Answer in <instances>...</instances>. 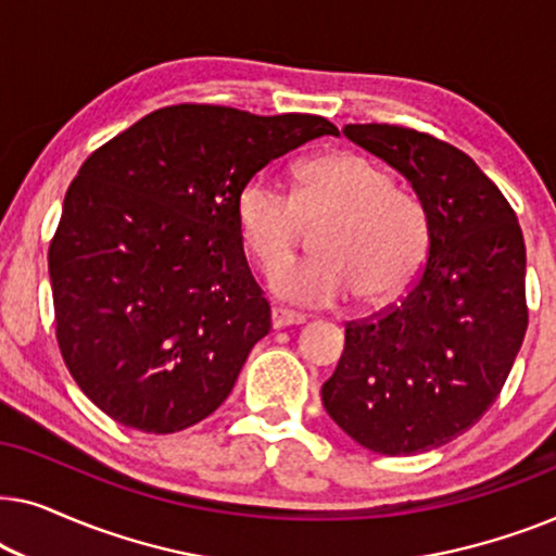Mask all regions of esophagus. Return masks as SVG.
I'll use <instances>...</instances> for the list:
<instances>
[{
  "instance_id": "34e87169",
  "label": "esophagus",
  "mask_w": 556,
  "mask_h": 556,
  "mask_svg": "<svg viewBox=\"0 0 556 556\" xmlns=\"http://www.w3.org/2000/svg\"><path fill=\"white\" fill-rule=\"evenodd\" d=\"M306 321L301 314H295V311H288V308H273L270 311V324L273 329H286V326H299Z\"/></svg>"
}]
</instances>
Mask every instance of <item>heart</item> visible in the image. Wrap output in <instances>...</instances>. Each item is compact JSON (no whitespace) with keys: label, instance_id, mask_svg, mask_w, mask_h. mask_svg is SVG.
I'll return each instance as SVG.
<instances>
[{"label":"heart","instance_id":"obj_1","mask_svg":"<svg viewBox=\"0 0 556 556\" xmlns=\"http://www.w3.org/2000/svg\"><path fill=\"white\" fill-rule=\"evenodd\" d=\"M242 248L288 301L329 306L349 293L364 308L397 301L413 286L430 248L422 200L354 151H331L299 164L291 197L261 179L235 200ZM316 229L315 257L283 271L302 239Z\"/></svg>","mask_w":556,"mask_h":556}]
</instances>
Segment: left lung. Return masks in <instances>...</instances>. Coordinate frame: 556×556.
Listing matches in <instances>:
<instances>
[{
    "instance_id": "left-lung-1",
    "label": "left lung",
    "mask_w": 556,
    "mask_h": 556,
    "mask_svg": "<svg viewBox=\"0 0 556 556\" xmlns=\"http://www.w3.org/2000/svg\"><path fill=\"white\" fill-rule=\"evenodd\" d=\"M344 136L413 185L430 248L400 303L346 324L321 400L369 451L425 453L473 428L514 367L529 324L523 235L501 189L451 143L390 124Z\"/></svg>"
}]
</instances>
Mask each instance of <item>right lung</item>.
<instances>
[{"label":"right lung","instance_id":"1","mask_svg":"<svg viewBox=\"0 0 556 556\" xmlns=\"http://www.w3.org/2000/svg\"><path fill=\"white\" fill-rule=\"evenodd\" d=\"M321 116L179 103L96 149L67 187L48 265L55 337L83 394L126 428L169 435L227 400L270 306L235 200Z\"/></svg>","mask_w":556,"mask_h":556}]
</instances>
